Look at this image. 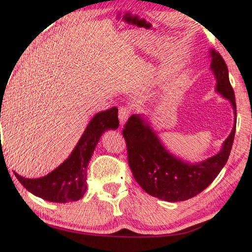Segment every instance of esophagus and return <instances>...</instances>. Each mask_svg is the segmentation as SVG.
<instances>
[{"label":"esophagus","mask_w":252,"mask_h":252,"mask_svg":"<svg viewBox=\"0 0 252 252\" xmlns=\"http://www.w3.org/2000/svg\"><path fill=\"white\" fill-rule=\"evenodd\" d=\"M130 115V110L128 108H125V106H122V108L119 109V120H120V124L124 125L127 122V119H128V117Z\"/></svg>","instance_id":"34e87169"}]
</instances>
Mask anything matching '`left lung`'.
Listing matches in <instances>:
<instances>
[{
    "label": "left lung",
    "mask_w": 252,
    "mask_h": 252,
    "mask_svg": "<svg viewBox=\"0 0 252 252\" xmlns=\"http://www.w3.org/2000/svg\"><path fill=\"white\" fill-rule=\"evenodd\" d=\"M211 70L217 80L216 91L232 103L236 116L235 95L229 82L228 68L221 55L216 50H211ZM235 127L234 125L218 154L190 164L168 153L142 117L130 116L123 135L134 179L144 191L164 201L181 202L194 197L211 185L225 166L232 150Z\"/></svg>",
    "instance_id": "8db88e82"
}]
</instances>
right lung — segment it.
Segmentation results:
<instances>
[{
    "label": "right lung",
    "instance_id": "right-lung-1",
    "mask_svg": "<svg viewBox=\"0 0 252 252\" xmlns=\"http://www.w3.org/2000/svg\"><path fill=\"white\" fill-rule=\"evenodd\" d=\"M118 109L98 112L89 122L70 157L49 174L37 179H27L15 173L20 184L33 195L55 203L74 202L82 198L87 190V167L105 130L118 128Z\"/></svg>",
    "mask_w": 252,
    "mask_h": 252
}]
</instances>
